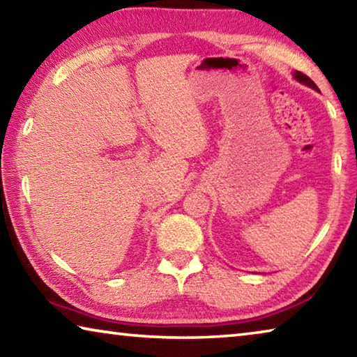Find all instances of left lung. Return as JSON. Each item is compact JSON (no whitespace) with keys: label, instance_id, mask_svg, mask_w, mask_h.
<instances>
[{"label":"left lung","instance_id":"8db88e82","mask_svg":"<svg viewBox=\"0 0 357 357\" xmlns=\"http://www.w3.org/2000/svg\"><path fill=\"white\" fill-rule=\"evenodd\" d=\"M294 78L298 82H301V83H304V84H307V86H310V88H313V89H318V86L315 83H313V80L310 77H307L305 74H302V72H299V70H294Z\"/></svg>","mask_w":357,"mask_h":357}]
</instances>
